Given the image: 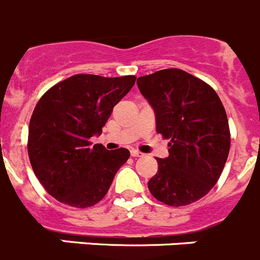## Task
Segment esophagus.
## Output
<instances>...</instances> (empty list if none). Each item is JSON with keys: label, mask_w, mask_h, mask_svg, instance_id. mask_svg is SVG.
Here are the masks:
<instances>
[{"label": "esophagus", "mask_w": 260, "mask_h": 260, "mask_svg": "<svg viewBox=\"0 0 260 260\" xmlns=\"http://www.w3.org/2000/svg\"><path fill=\"white\" fill-rule=\"evenodd\" d=\"M130 153H132L133 157H143L144 153H142L141 151H138V150H132L130 151Z\"/></svg>", "instance_id": "esophagus-1"}]
</instances>
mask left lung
I'll return each instance as SVG.
<instances>
[{
    "mask_svg": "<svg viewBox=\"0 0 260 260\" xmlns=\"http://www.w3.org/2000/svg\"><path fill=\"white\" fill-rule=\"evenodd\" d=\"M156 114V132L169 139V156L157 160L151 194L172 207L203 198L219 181L231 148L226 112L215 89L181 70L164 69L138 78Z\"/></svg>",
    "mask_w": 260,
    "mask_h": 260,
    "instance_id": "obj_1",
    "label": "left lung"
}]
</instances>
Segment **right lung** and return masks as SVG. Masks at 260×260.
I'll return each instance as SVG.
<instances>
[{
	"instance_id": "obj_1",
	"label": "right lung",
	"mask_w": 260,
	"mask_h": 260,
	"mask_svg": "<svg viewBox=\"0 0 260 260\" xmlns=\"http://www.w3.org/2000/svg\"><path fill=\"white\" fill-rule=\"evenodd\" d=\"M137 77L77 74L50 87L36 104L28 127L31 167L47 192L75 208L92 207L109 190L130 152L92 146Z\"/></svg>"
}]
</instances>
